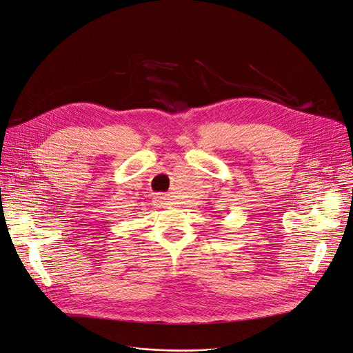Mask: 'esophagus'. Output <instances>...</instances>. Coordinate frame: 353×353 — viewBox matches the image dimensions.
I'll list each match as a JSON object with an SVG mask.
<instances>
[{"label":"esophagus","instance_id":"34e87169","mask_svg":"<svg viewBox=\"0 0 353 353\" xmlns=\"http://www.w3.org/2000/svg\"><path fill=\"white\" fill-rule=\"evenodd\" d=\"M165 197H162V196H157V197H154V205L157 207V208H165V205H166V203H165Z\"/></svg>","mask_w":353,"mask_h":353}]
</instances>
